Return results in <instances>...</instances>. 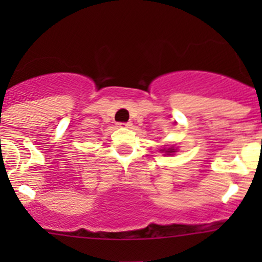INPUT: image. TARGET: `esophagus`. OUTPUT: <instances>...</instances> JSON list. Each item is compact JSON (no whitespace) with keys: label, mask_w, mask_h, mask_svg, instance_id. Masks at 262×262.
I'll return each mask as SVG.
<instances>
[{"label":"esophagus","mask_w":262,"mask_h":262,"mask_svg":"<svg viewBox=\"0 0 262 262\" xmlns=\"http://www.w3.org/2000/svg\"><path fill=\"white\" fill-rule=\"evenodd\" d=\"M119 126H124V128H132L133 126V123L132 121H128V123H119Z\"/></svg>","instance_id":"1"}]
</instances>
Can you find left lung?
<instances>
[{
    "label": "left lung",
    "mask_w": 262,
    "mask_h": 262,
    "mask_svg": "<svg viewBox=\"0 0 262 262\" xmlns=\"http://www.w3.org/2000/svg\"><path fill=\"white\" fill-rule=\"evenodd\" d=\"M161 152H165V153H167L168 156H170V153H173V152H176L175 149H173V147H171V148H168L167 150H166V148H163V149H160Z\"/></svg>",
    "instance_id": "8db88e82"
}]
</instances>
